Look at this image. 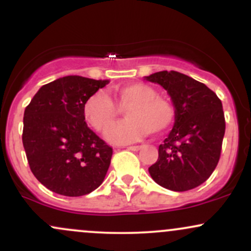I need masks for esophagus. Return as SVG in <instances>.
<instances>
[{"label":"esophagus","mask_w":251,"mask_h":251,"mask_svg":"<svg viewBox=\"0 0 251 251\" xmlns=\"http://www.w3.org/2000/svg\"><path fill=\"white\" fill-rule=\"evenodd\" d=\"M126 148H128V150H130V151H140L142 148V146L137 145V146H129V147H126Z\"/></svg>","instance_id":"esophagus-1"}]
</instances>
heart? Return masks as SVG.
<instances>
[{
  "mask_svg": "<svg viewBox=\"0 0 251 251\" xmlns=\"http://www.w3.org/2000/svg\"><path fill=\"white\" fill-rule=\"evenodd\" d=\"M128 120L109 131L114 144H128L147 136L164 133L176 120V109L168 99L159 97L154 87L144 82L116 86L111 99L97 92L83 104V117L98 133H106L118 121L121 111Z\"/></svg>",
  "mask_w": 251,
  "mask_h": 251,
  "instance_id": "b5f03b06",
  "label": "heart"
}]
</instances>
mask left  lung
I'll list each match as a JSON object with an SVG mask.
<instances>
[{
	"mask_svg": "<svg viewBox=\"0 0 251 251\" xmlns=\"http://www.w3.org/2000/svg\"><path fill=\"white\" fill-rule=\"evenodd\" d=\"M163 86L176 109L169 136L159 146L158 160L148 168L155 183L174 191H187L206 182L220 159L225 117L222 100L204 83L178 72L146 76Z\"/></svg>",
	"mask_w": 251,
	"mask_h": 251,
	"instance_id": "1",
	"label": "left lung"
}]
</instances>
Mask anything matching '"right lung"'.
Wrapping results in <instances>:
<instances>
[{
  "label": "right lung",
  "instance_id": "right-lung-1",
  "mask_svg": "<svg viewBox=\"0 0 251 251\" xmlns=\"http://www.w3.org/2000/svg\"><path fill=\"white\" fill-rule=\"evenodd\" d=\"M107 80L69 75L42 86L24 114L29 169L48 189L82 196L103 183L112 148L88 128L83 104Z\"/></svg>",
  "mask_w": 251,
  "mask_h": 251
}]
</instances>
